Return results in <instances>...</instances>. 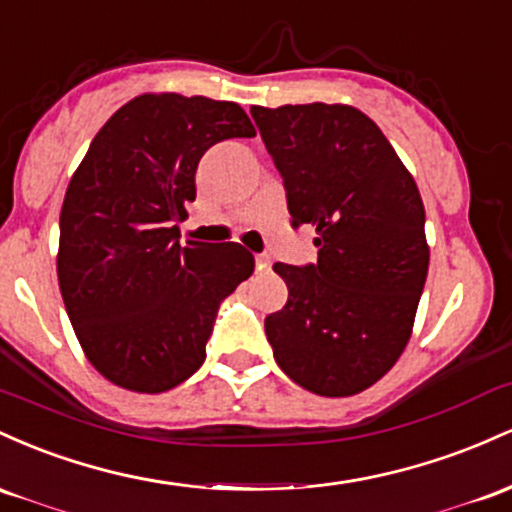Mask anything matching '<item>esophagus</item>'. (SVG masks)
<instances>
[{
  "mask_svg": "<svg viewBox=\"0 0 512 512\" xmlns=\"http://www.w3.org/2000/svg\"><path fill=\"white\" fill-rule=\"evenodd\" d=\"M256 268H258V271H266V268H271V256L256 254Z\"/></svg>",
  "mask_w": 512,
  "mask_h": 512,
  "instance_id": "1",
  "label": "esophagus"
}]
</instances>
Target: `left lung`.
Wrapping results in <instances>:
<instances>
[{
    "instance_id": "left-lung-1",
    "label": "left lung",
    "mask_w": 512,
    "mask_h": 512,
    "mask_svg": "<svg viewBox=\"0 0 512 512\" xmlns=\"http://www.w3.org/2000/svg\"><path fill=\"white\" fill-rule=\"evenodd\" d=\"M283 176L292 227H317V263L273 271L287 302L266 317L275 363L321 396L358 394L409 343L428 275L426 210L382 130L341 103L251 108Z\"/></svg>"
}]
</instances>
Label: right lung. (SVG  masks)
Masks as SVG:
<instances>
[{"label": "right lung", "mask_w": 512, "mask_h": 512, "mask_svg": "<svg viewBox=\"0 0 512 512\" xmlns=\"http://www.w3.org/2000/svg\"><path fill=\"white\" fill-rule=\"evenodd\" d=\"M254 135L239 103L142 94L108 118L74 171L57 280L86 358L118 387L159 394L188 380L222 300L254 273L234 241H179L200 157Z\"/></svg>", "instance_id": "right-lung-1"}]
</instances>
